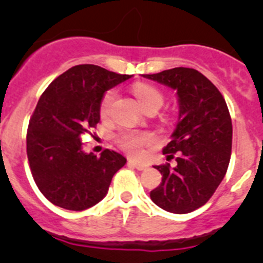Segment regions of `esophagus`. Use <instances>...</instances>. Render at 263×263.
Returning <instances> with one entry per match:
<instances>
[{"label": "esophagus", "instance_id": "1", "mask_svg": "<svg viewBox=\"0 0 263 263\" xmlns=\"http://www.w3.org/2000/svg\"><path fill=\"white\" fill-rule=\"evenodd\" d=\"M128 165L134 166V168H136L137 171H146L148 168L146 164L139 163V161H135V160H128Z\"/></svg>", "mask_w": 263, "mask_h": 263}]
</instances>
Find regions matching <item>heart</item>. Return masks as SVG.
<instances>
[{
    "label": "heart",
    "instance_id": "heart-1",
    "mask_svg": "<svg viewBox=\"0 0 263 263\" xmlns=\"http://www.w3.org/2000/svg\"><path fill=\"white\" fill-rule=\"evenodd\" d=\"M134 94L142 105V108H147L150 105H158L159 108L163 104L164 97L161 94L160 90L156 87L151 86L148 84H140L134 85ZM117 99V91L116 90H109L104 94L102 102H100V116L103 118H107L109 116L110 109H112L113 104H115ZM153 141L151 135L146 132H124V134L119 135L117 142L118 145L126 151L128 155L134 156V158H139L144 153V147L147 146L150 142Z\"/></svg>",
    "mask_w": 263,
    "mask_h": 263
}]
</instances>
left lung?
Returning <instances> with one entry per match:
<instances>
[{"instance_id": "obj_1", "label": "left lung", "mask_w": 263, "mask_h": 263, "mask_svg": "<svg viewBox=\"0 0 263 263\" xmlns=\"http://www.w3.org/2000/svg\"><path fill=\"white\" fill-rule=\"evenodd\" d=\"M177 91L179 117L164 155L177 165H155L163 176L150 192L155 205L173 214H187L205 205L221 183L232 154L233 126L221 92L197 70L176 67L142 75Z\"/></svg>"}]
</instances>
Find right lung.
Here are the masks:
<instances>
[{
    "instance_id": "right-lung-1",
    "label": "right lung",
    "mask_w": 263,
    "mask_h": 263,
    "mask_svg": "<svg viewBox=\"0 0 263 263\" xmlns=\"http://www.w3.org/2000/svg\"><path fill=\"white\" fill-rule=\"evenodd\" d=\"M129 78L99 66L79 65L41 95L29 121L26 154L34 181L53 205L72 211L97 205L126 164L124 156L108 148L99 158L84 153L80 136L100 121L104 92Z\"/></svg>"
}]
</instances>
